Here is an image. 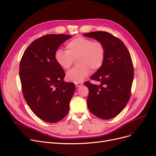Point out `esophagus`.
I'll return each instance as SVG.
<instances>
[{
  "instance_id": "34e87169",
  "label": "esophagus",
  "mask_w": 156,
  "mask_h": 156,
  "mask_svg": "<svg viewBox=\"0 0 156 156\" xmlns=\"http://www.w3.org/2000/svg\"><path fill=\"white\" fill-rule=\"evenodd\" d=\"M75 85L77 87H80L83 85V84L82 83H75Z\"/></svg>"
}]
</instances>
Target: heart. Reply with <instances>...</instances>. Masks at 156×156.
<instances>
[{"label":"heart","mask_w":156,"mask_h":156,"mask_svg":"<svg viewBox=\"0 0 156 156\" xmlns=\"http://www.w3.org/2000/svg\"><path fill=\"white\" fill-rule=\"evenodd\" d=\"M66 51L57 49L54 57L58 66L69 69L74 60L78 66L69 71L66 79L74 83H80L89 75L91 70L96 71L103 66L106 57V48L103 43L82 36L73 39L66 46Z\"/></svg>","instance_id":"heart-1"}]
</instances>
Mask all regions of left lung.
<instances>
[{"instance_id":"obj_1","label":"left lung","mask_w":156,"mask_h":156,"mask_svg":"<svg viewBox=\"0 0 156 156\" xmlns=\"http://www.w3.org/2000/svg\"><path fill=\"white\" fill-rule=\"evenodd\" d=\"M83 36L103 43L106 48L103 66L91 76L99 85L85 83L89 89L88 108L99 119H110L119 114L129 100L134 78L132 59L124 43L110 33L96 31Z\"/></svg>"}]
</instances>
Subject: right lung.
<instances>
[{
    "instance_id": "add662e5",
    "label": "right lung",
    "mask_w": 156,
    "mask_h": 156,
    "mask_svg": "<svg viewBox=\"0 0 156 156\" xmlns=\"http://www.w3.org/2000/svg\"><path fill=\"white\" fill-rule=\"evenodd\" d=\"M72 36L48 34L33 41L25 51L20 64L22 92L30 110L50 123L64 119L69 110L75 89L64 80V69L56 62L55 51Z\"/></svg>"
}]
</instances>
